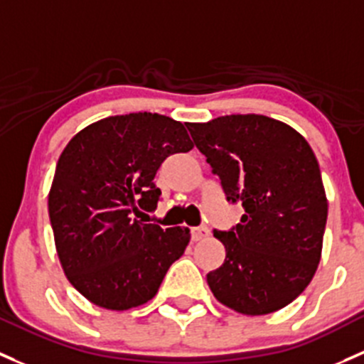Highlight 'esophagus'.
Masks as SVG:
<instances>
[{"instance_id":"esophagus-1","label":"esophagus","mask_w":364,"mask_h":364,"mask_svg":"<svg viewBox=\"0 0 364 364\" xmlns=\"http://www.w3.org/2000/svg\"><path fill=\"white\" fill-rule=\"evenodd\" d=\"M192 235L195 240H202V239H208L209 237V228L205 225H200V227H195L192 230Z\"/></svg>"}]
</instances>
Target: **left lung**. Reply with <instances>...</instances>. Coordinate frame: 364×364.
Here are the masks:
<instances>
[{"instance_id":"8db88e82","label":"left lung","mask_w":364,"mask_h":364,"mask_svg":"<svg viewBox=\"0 0 364 364\" xmlns=\"http://www.w3.org/2000/svg\"><path fill=\"white\" fill-rule=\"evenodd\" d=\"M220 176L228 202H242L232 230H214L225 262L208 274L218 301L246 316L291 304L316 274L328 200L304 136L263 114H227L186 125Z\"/></svg>"}]
</instances>
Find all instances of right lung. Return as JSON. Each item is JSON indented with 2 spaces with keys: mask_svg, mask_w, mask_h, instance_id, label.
Listing matches in <instances>:
<instances>
[{
  "mask_svg": "<svg viewBox=\"0 0 364 364\" xmlns=\"http://www.w3.org/2000/svg\"><path fill=\"white\" fill-rule=\"evenodd\" d=\"M192 148L181 122L144 112L102 118L60 153L48 193L53 239L68 281L92 304H146L185 252L188 228L144 223V211L160 200L153 179L164 160Z\"/></svg>",
  "mask_w": 364,
  "mask_h": 364,
  "instance_id": "1",
  "label": "right lung"
}]
</instances>
